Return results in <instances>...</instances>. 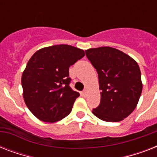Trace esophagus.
<instances>
[{"label":"esophagus","instance_id":"1","mask_svg":"<svg viewBox=\"0 0 157 157\" xmlns=\"http://www.w3.org/2000/svg\"><path fill=\"white\" fill-rule=\"evenodd\" d=\"M87 93H88V91H87V90H85L84 91H82V95L83 96H86L87 95Z\"/></svg>","mask_w":157,"mask_h":157}]
</instances>
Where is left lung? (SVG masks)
<instances>
[{"mask_svg": "<svg viewBox=\"0 0 157 157\" xmlns=\"http://www.w3.org/2000/svg\"><path fill=\"white\" fill-rule=\"evenodd\" d=\"M86 54L98 76L100 104L93 109L104 121H121L131 114L143 90L141 71L134 59L115 48H92Z\"/></svg>", "mask_w": 157, "mask_h": 157, "instance_id": "1", "label": "left lung"}]
</instances>
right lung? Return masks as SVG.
I'll list each match as a JSON object with an SVG mask.
<instances>
[{"instance_id": "right-lung-1", "label": "right lung", "mask_w": 157, "mask_h": 157, "mask_svg": "<svg viewBox=\"0 0 157 157\" xmlns=\"http://www.w3.org/2000/svg\"><path fill=\"white\" fill-rule=\"evenodd\" d=\"M84 56L83 50L59 45L42 48L31 57L21 82L24 102L37 119L56 122L70 114L80 94L69 86V67Z\"/></svg>"}]
</instances>
